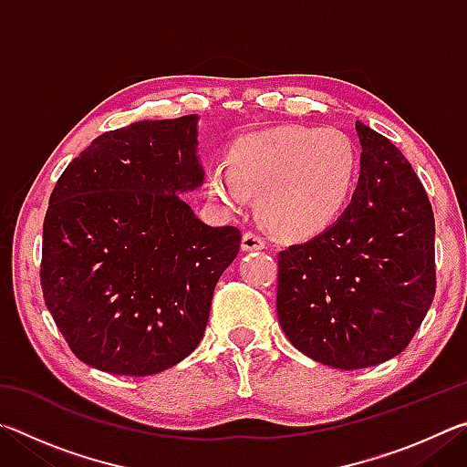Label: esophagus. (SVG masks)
Returning <instances> with one entry per match:
<instances>
[{
	"label": "esophagus",
	"mask_w": 467,
	"mask_h": 467,
	"mask_svg": "<svg viewBox=\"0 0 467 467\" xmlns=\"http://www.w3.org/2000/svg\"><path fill=\"white\" fill-rule=\"evenodd\" d=\"M241 247H243V251H259V249L265 247V241H264L262 234H257V233H253V231H247V233L243 234Z\"/></svg>",
	"instance_id": "esophagus-1"
}]
</instances>
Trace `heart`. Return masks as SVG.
Masks as SVG:
<instances>
[{
	"label": "heart",
	"mask_w": 467,
	"mask_h": 467,
	"mask_svg": "<svg viewBox=\"0 0 467 467\" xmlns=\"http://www.w3.org/2000/svg\"><path fill=\"white\" fill-rule=\"evenodd\" d=\"M358 154L344 131L282 125L239 138L228 164L210 171V193L228 210L244 195H259V216L284 236H309L327 228L350 202Z\"/></svg>",
	"instance_id": "b5f03b06"
}]
</instances>
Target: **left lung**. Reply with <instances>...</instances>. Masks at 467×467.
<instances>
[{"label": "left lung", "instance_id": "left-lung-1", "mask_svg": "<svg viewBox=\"0 0 467 467\" xmlns=\"http://www.w3.org/2000/svg\"><path fill=\"white\" fill-rule=\"evenodd\" d=\"M352 202L315 239L278 255V321L321 365L354 370L406 350L432 305L434 216L412 164L357 121Z\"/></svg>", "mask_w": 467, "mask_h": 467}]
</instances>
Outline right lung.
Returning a JSON list of instances; mask_svg holds the SVG:
<instances>
[{
  "label": "right lung",
  "instance_id": "right-lung-1",
  "mask_svg": "<svg viewBox=\"0 0 467 467\" xmlns=\"http://www.w3.org/2000/svg\"><path fill=\"white\" fill-rule=\"evenodd\" d=\"M197 115L136 121L63 171L43 223L41 286L84 365L146 377L195 350L236 226H208L183 193L203 185Z\"/></svg>",
  "mask_w": 467,
  "mask_h": 467
}]
</instances>
